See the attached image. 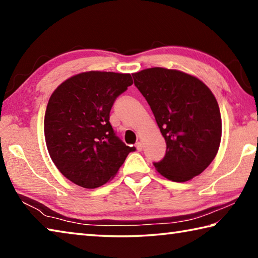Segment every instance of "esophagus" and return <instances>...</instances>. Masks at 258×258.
<instances>
[{
  "instance_id": "esophagus-1",
  "label": "esophagus",
  "mask_w": 258,
  "mask_h": 258,
  "mask_svg": "<svg viewBox=\"0 0 258 258\" xmlns=\"http://www.w3.org/2000/svg\"><path fill=\"white\" fill-rule=\"evenodd\" d=\"M135 147H137V150L138 151H141L142 150V147H143L142 142L141 141H138L137 143H135Z\"/></svg>"
}]
</instances>
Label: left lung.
I'll return each instance as SVG.
<instances>
[{"instance_id": "1", "label": "left lung", "mask_w": 258, "mask_h": 258, "mask_svg": "<svg viewBox=\"0 0 258 258\" xmlns=\"http://www.w3.org/2000/svg\"><path fill=\"white\" fill-rule=\"evenodd\" d=\"M166 141V154L154 163L161 175L185 182L199 175L218 151L220 108L212 91L185 73L160 67L133 74Z\"/></svg>"}]
</instances>
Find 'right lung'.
Returning a JSON list of instances; mask_svg holds the SVG:
<instances>
[{
	"instance_id": "right-lung-1",
	"label": "right lung",
	"mask_w": 258,
	"mask_h": 258,
	"mask_svg": "<svg viewBox=\"0 0 258 258\" xmlns=\"http://www.w3.org/2000/svg\"><path fill=\"white\" fill-rule=\"evenodd\" d=\"M132 84L130 74L89 72L68 78L52 93L45 142L52 161L69 181L86 189L106 184L135 151L109 121L115 100Z\"/></svg>"
}]
</instances>
